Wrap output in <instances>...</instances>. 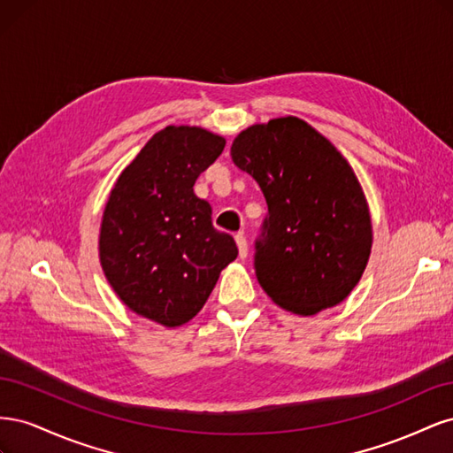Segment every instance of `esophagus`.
I'll return each instance as SVG.
<instances>
[{
	"label": "esophagus",
	"instance_id": "esophagus-1",
	"mask_svg": "<svg viewBox=\"0 0 453 453\" xmlns=\"http://www.w3.org/2000/svg\"><path fill=\"white\" fill-rule=\"evenodd\" d=\"M234 240H236V245H238L240 257H242V258L248 257V240H245V234H243V232H238V234L234 236Z\"/></svg>",
	"mask_w": 453,
	"mask_h": 453
}]
</instances>
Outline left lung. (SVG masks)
I'll return each mask as SVG.
<instances>
[{
	"label": "left lung",
	"mask_w": 453,
	"mask_h": 453,
	"mask_svg": "<svg viewBox=\"0 0 453 453\" xmlns=\"http://www.w3.org/2000/svg\"><path fill=\"white\" fill-rule=\"evenodd\" d=\"M230 155L268 205L255 240L260 287L298 315L342 303L359 283L372 248L368 205L348 160L296 117L243 130Z\"/></svg>",
	"instance_id": "left-lung-1"
}]
</instances>
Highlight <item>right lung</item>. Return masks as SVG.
I'll list each match as a JSON object with an SVG mask.
<instances>
[{
  "mask_svg": "<svg viewBox=\"0 0 453 453\" xmlns=\"http://www.w3.org/2000/svg\"><path fill=\"white\" fill-rule=\"evenodd\" d=\"M225 143L196 127H166L119 175L105 203V278L132 311L164 326L193 319L238 255L234 238L213 226L211 205L193 188Z\"/></svg>",
  "mask_w": 453,
  "mask_h": 453,
  "instance_id": "1",
  "label": "right lung"
}]
</instances>
